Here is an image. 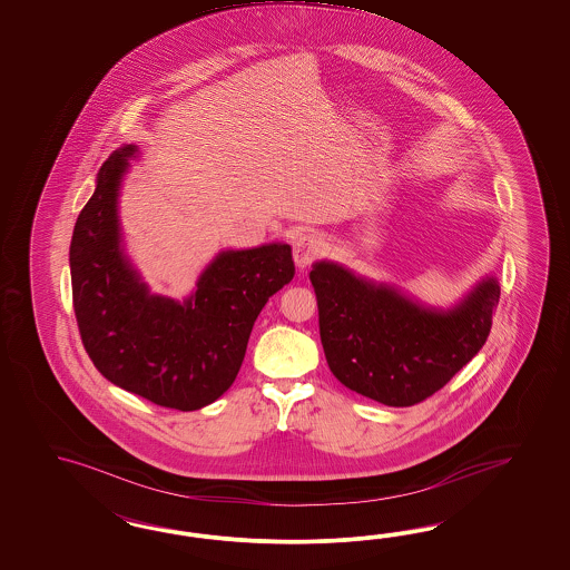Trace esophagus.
<instances>
[{
  "label": "esophagus",
  "mask_w": 570,
  "mask_h": 570,
  "mask_svg": "<svg viewBox=\"0 0 570 570\" xmlns=\"http://www.w3.org/2000/svg\"><path fill=\"white\" fill-rule=\"evenodd\" d=\"M320 253H322V242L317 240L313 234H301L294 238L293 255L296 267L305 269L320 257Z\"/></svg>",
  "instance_id": "obj_1"
}]
</instances>
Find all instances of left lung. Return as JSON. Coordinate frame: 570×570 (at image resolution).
<instances>
[{
  "instance_id": "left-lung-1",
  "label": "left lung",
  "mask_w": 570,
  "mask_h": 570,
  "mask_svg": "<svg viewBox=\"0 0 570 570\" xmlns=\"http://www.w3.org/2000/svg\"><path fill=\"white\" fill-rule=\"evenodd\" d=\"M309 279L332 374L389 407H410L443 389L483 348L500 303L493 276L448 311L328 261L315 263Z\"/></svg>"
}]
</instances>
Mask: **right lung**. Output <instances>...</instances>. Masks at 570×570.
Here are the masks:
<instances>
[{
    "label": "right lung",
    "instance_id": "add662e5",
    "mask_svg": "<svg viewBox=\"0 0 570 570\" xmlns=\"http://www.w3.org/2000/svg\"><path fill=\"white\" fill-rule=\"evenodd\" d=\"M138 146L100 167L70 240L72 307L89 360L104 379L179 412L222 397L238 376L250 330L294 277L288 244L219 253L184 303L150 294L121 246L119 188Z\"/></svg>",
    "mask_w": 570,
    "mask_h": 570
}]
</instances>
